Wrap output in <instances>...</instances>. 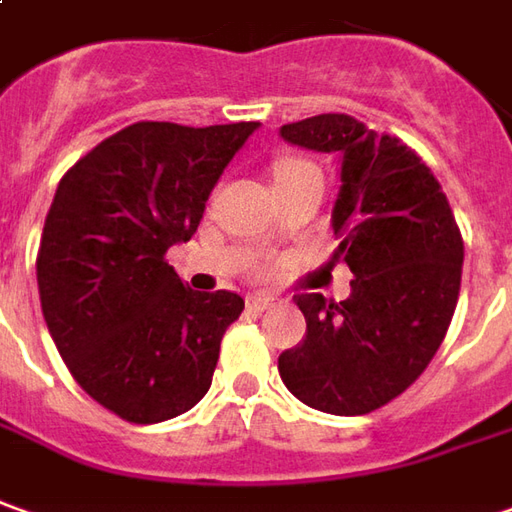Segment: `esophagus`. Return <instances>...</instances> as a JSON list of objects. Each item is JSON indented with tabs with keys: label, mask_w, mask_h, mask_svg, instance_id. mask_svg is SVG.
<instances>
[{
	"label": "esophagus",
	"mask_w": 512,
	"mask_h": 512,
	"mask_svg": "<svg viewBox=\"0 0 512 512\" xmlns=\"http://www.w3.org/2000/svg\"><path fill=\"white\" fill-rule=\"evenodd\" d=\"M246 305H249V311H269L271 305H274V297H269V294H255V297L246 300Z\"/></svg>",
	"instance_id": "34e87169"
}]
</instances>
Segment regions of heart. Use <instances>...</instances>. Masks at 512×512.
Here are the masks:
<instances>
[{"mask_svg": "<svg viewBox=\"0 0 512 512\" xmlns=\"http://www.w3.org/2000/svg\"><path fill=\"white\" fill-rule=\"evenodd\" d=\"M302 165H308V162H283V165H280V168H277V173H283V170L302 168Z\"/></svg>", "mask_w": 512, "mask_h": 512, "instance_id": "1", "label": "heart"}]
</instances>
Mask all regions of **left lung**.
Listing matches in <instances>:
<instances>
[{
  "label": "left lung",
  "instance_id": "1",
  "mask_svg": "<svg viewBox=\"0 0 512 512\" xmlns=\"http://www.w3.org/2000/svg\"><path fill=\"white\" fill-rule=\"evenodd\" d=\"M280 137L342 159L333 260L356 280L342 302L297 294L308 330L277 370L311 409L367 415L412 387L446 339L460 297V227L434 173L398 137L350 114L288 123Z\"/></svg>",
  "mask_w": 512,
  "mask_h": 512
}]
</instances>
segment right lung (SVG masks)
Here are the masks:
<instances>
[{"label": "right lung", "instance_id": "1", "mask_svg": "<svg viewBox=\"0 0 512 512\" xmlns=\"http://www.w3.org/2000/svg\"><path fill=\"white\" fill-rule=\"evenodd\" d=\"M257 125L134 123L55 190L36 257L44 322L83 392L128 423L170 420L210 389L243 300L193 291L165 252L193 238Z\"/></svg>", "mask_w": 512, "mask_h": 512}]
</instances>
